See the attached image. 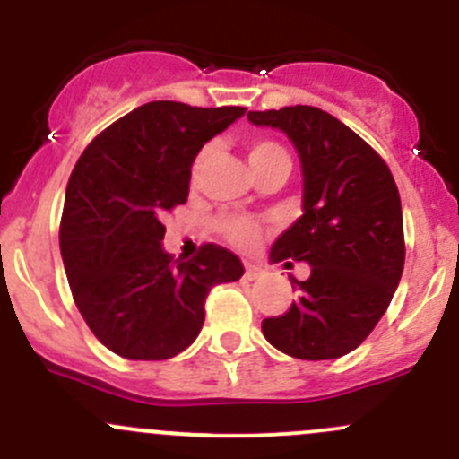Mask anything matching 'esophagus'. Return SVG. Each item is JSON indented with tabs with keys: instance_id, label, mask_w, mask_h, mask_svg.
<instances>
[{
	"instance_id": "34e87169",
	"label": "esophagus",
	"mask_w": 459,
	"mask_h": 459,
	"mask_svg": "<svg viewBox=\"0 0 459 459\" xmlns=\"http://www.w3.org/2000/svg\"><path fill=\"white\" fill-rule=\"evenodd\" d=\"M244 268H247V271H244L247 280H259V277H264V271L259 266H255V264L247 262V264H244Z\"/></svg>"
}]
</instances>
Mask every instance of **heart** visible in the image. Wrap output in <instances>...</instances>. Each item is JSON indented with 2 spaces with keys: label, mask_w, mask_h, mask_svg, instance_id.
Instances as JSON below:
<instances>
[{
  "label": "heart",
  "mask_w": 459,
  "mask_h": 459,
  "mask_svg": "<svg viewBox=\"0 0 459 459\" xmlns=\"http://www.w3.org/2000/svg\"><path fill=\"white\" fill-rule=\"evenodd\" d=\"M212 146L206 143L200 152L193 160L191 175L193 178H200L204 166H206L208 157H211ZM247 155L248 164H251L253 170L264 169L268 164H275V161H286L290 164V157L286 152V148L281 146L280 142L266 140V137H257V140H251L247 143ZM220 230L224 233V238L229 239L230 244H235L238 248H253L262 238V224L253 217L247 215H229L220 221Z\"/></svg>",
  "instance_id": "b5f03b06"
}]
</instances>
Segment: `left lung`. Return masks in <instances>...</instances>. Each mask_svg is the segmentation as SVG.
<instances>
[{
  "mask_svg": "<svg viewBox=\"0 0 459 459\" xmlns=\"http://www.w3.org/2000/svg\"><path fill=\"white\" fill-rule=\"evenodd\" d=\"M248 119L286 133L302 161L304 215L273 244L271 262L311 264L308 280L290 277L298 299L264 319L262 333L290 358H342L371 335L404 271L395 179L358 133L316 106L251 110Z\"/></svg>",
  "mask_w": 459,
  "mask_h": 459,
  "instance_id": "obj_1",
  "label": "left lung"
}]
</instances>
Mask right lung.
<instances>
[{
	"label": "right lung",
	"instance_id": "1",
	"mask_svg": "<svg viewBox=\"0 0 459 459\" xmlns=\"http://www.w3.org/2000/svg\"><path fill=\"white\" fill-rule=\"evenodd\" d=\"M247 113L148 101L86 146L64 200L59 248L92 335L126 359H169L195 342L212 286L244 275L238 255L204 244L184 262L161 248V217L186 202L200 148Z\"/></svg>",
	"mask_w": 459,
	"mask_h": 459
}]
</instances>
